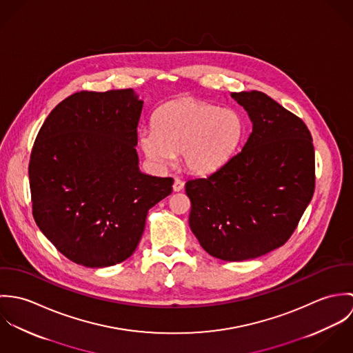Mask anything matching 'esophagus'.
Masks as SVG:
<instances>
[{"mask_svg":"<svg viewBox=\"0 0 353 353\" xmlns=\"http://www.w3.org/2000/svg\"><path fill=\"white\" fill-rule=\"evenodd\" d=\"M183 188H185L183 181H181L179 178H175V179H174V185H172L174 192H181V190H183Z\"/></svg>","mask_w":353,"mask_h":353,"instance_id":"obj_1","label":"esophagus"}]
</instances>
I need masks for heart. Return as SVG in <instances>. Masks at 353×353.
Returning a JSON list of instances; mask_svg holds the SVG:
<instances>
[{"mask_svg": "<svg viewBox=\"0 0 353 353\" xmlns=\"http://www.w3.org/2000/svg\"><path fill=\"white\" fill-rule=\"evenodd\" d=\"M243 136L245 122L236 111L181 99L163 104L154 112L153 126L139 132V141L154 165L165 167L182 152L190 172L206 175L230 161Z\"/></svg>", "mask_w": 353, "mask_h": 353, "instance_id": "b5f03b06", "label": "heart"}]
</instances>
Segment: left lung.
Listing matches in <instances>:
<instances>
[{"mask_svg": "<svg viewBox=\"0 0 353 353\" xmlns=\"http://www.w3.org/2000/svg\"><path fill=\"white\" fill-rule=\"evenodd\" d=\"M249 114L242 151L208 178L188 181L189 225L202 249L223 261H245L283 246L315 188V159L302 119L259 91L232 92Z\"/></svg>", "mask_w": 353, "mask_h": 353, "instance_id": "1", "label": "left lung"}]
</instances>
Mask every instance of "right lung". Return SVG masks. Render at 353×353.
Wrapping results in <instances>:
<instances>
[{
  "label": "right lung",
  "mask_w": 353,
  "mask_h": 353,
  "mask_svg": "<svg viewBox=\"0 0 353 353\" xmlns=\"http://www.w3.org/2000/svg\"><path fill=\"white\" fill-rule=\"evenodd\" d=\"M143 103L129 90L81 91L42 125L28 167L32 214L74 263L107 268L139 245L148 210L172 192V178L139 168Z\"/></svg>",
  "instance_id": "1"
}]
</instances>
